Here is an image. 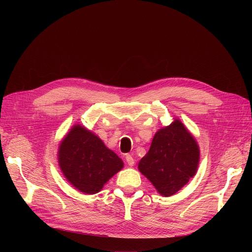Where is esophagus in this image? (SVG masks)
Listing matches in <instances>:
<instances>
[{"instance_id": "1", "label": "esophagus", "mask_w": 252, "mask_h": 252, "mask_svg": "<svg viewBox=\"0 0 252 252\" xmlns=\"http://www.w3.org/2000/svg\"><path fill=\"white\" fill-rule=\"evenodd\" d=\"M126 162H127V164H128L129 166H133V165L135 164V159H134V157L131 156L130 154H127V155L126 156Z\"/></svg>"}]
</instances>
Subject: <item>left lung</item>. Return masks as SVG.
I'll return each mask as SVG.
<instances>
[{
	"instance_id": "1",
	"label": "left lung",
	"mask_w": 252,
	"mask_h": 252,
	"mask_svg": "<svg viewBox=\"0 0 252 252\" xmlns=\"http://www.w3.org/2000/svg\"><path fill=\"white\" fill-rule=\"evenodd\" d=\"M199 162V148L193 136L176 119L155 134L139 170L161 195L177 193L194 177Z\"/></svg>"
}]
</instances>
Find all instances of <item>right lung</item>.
I'll use <instances>...</instances> for the list:
<instances>
[{
  "mask_svg": "<svg viewBox=\"0 0 252 252\" xmlns=\"http://www.w3.org/2000/svg\"><path fill=\"white\" fill-rule=\"evenodd\" d=\"M58 156L65 178L86 194L98 193L124 166L121 158L81 126H75L64 138Z\"/></svg>",
  "mask_w": 252,
  "mask_h": 252,
  "instance_id": "right-lung-1",
  "label": "right lung"
}]
</instances>
